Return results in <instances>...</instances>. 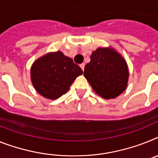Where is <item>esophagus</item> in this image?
<instances>
[{
  "label": "esophagus",
  "instance_id": "esophagus-1",
  "mask_svg": "<svg viewBox=\"0 0 158 158\" xmlns=\"http://www.w3.org/2000/svg\"><path fill=\"white\" fill-rule=\"evenodd\" d=\"M84 67H85V64L84 63H82V64H80V67H81L82 70H84Z\"/></svg>",
  "mask_w": 158,
  "mask_h": 158
}]
</instances>
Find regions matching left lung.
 Wrapping results in <instances>:
<instances>
[{"label": "left lung", "instance_id": "8db88e82", "mask_svg": "<svg viewBox=\"0 0 158 158\" xmlns=\"http://www.w3.org/2000/svg\"><path fill=\"white\" fill-rule=\"evenodd\" d=\"M83 75L95 93L109 99L126 89L129 74L126 61L119 53L112 47H99L91 54Z\"/></svg>", "mask_w": 158, "mask_h": 158}]
</instances>
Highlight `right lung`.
I'll list each match as a JSON object with an SVG mask.
<instances>
[{
    "instance_id": "right-lung-1",
    "label": "right lung",
    "mask_w": 158,
    "mask_h": 158,
    "mask_svg": "<svg viewBox=\"0 0 158 158\" xmlns=\"http://www.w3.org/2000/svg\"><path fill=\"white\" fill-rule=\"evenodd\" d=\"M82 74V69L59 50L38 59L30 69L35 90L50 99H56L67 93L74 80Z\"/></svg>"
}]
</instances>
